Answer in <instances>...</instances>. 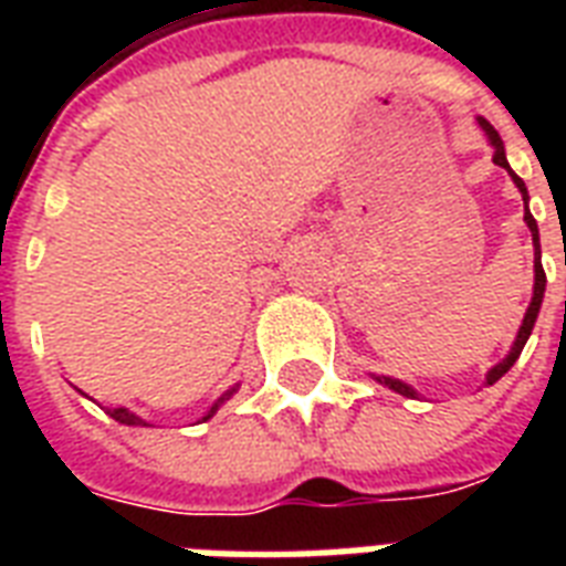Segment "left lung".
<instances>
[{
  "mask_svg": "<svg viewBox=\"0 0 566 566\" xmlns=\"http://www.w3.org/2000/svg\"><path fill=\"white\" fill-rule=\"evenodd\" d=\"M475 123H479V128H482L484 137H488V144L493 146V164H496V167H502V170H509L511 181L517 185L520 196H523V202H526V213H523V220H526L528 231H532V247H535V287H532V302H528L526 317H523V326H520L517 337H514V346H511V353L505 355V358H502V361L496 364V367H491V370H488V376H484V385H496V381H500V378L505 376V373H509L511 367H514V361H517L520 353H523V346H526L528 335H532V328H535V319H537V314H541V305H544L546 273H544V264H541V234H537V222H535V217H532V211H528V190H526V185H523V179H520L517 172L511 170L509 158H505V144H502L500 132H496V128H493L491 123H488V119H484V117H475ZM373 378H376L378 385L390 387L394 394L408 396V399H417V396H420V394H417V390H413L411 385H405L402 378H390V376H373Z\"/></svg>",
  "mask_w": 566,
  "mask_h": 566,
  "instance_id": "8db88e82",
  "label": "left lung"
}]
</instances>
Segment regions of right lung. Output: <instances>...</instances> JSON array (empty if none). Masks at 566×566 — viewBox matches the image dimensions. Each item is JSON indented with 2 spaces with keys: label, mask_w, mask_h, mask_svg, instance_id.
<instances>
[{
  "label": "right lung",
  "mask_w": 566,
  "mask_h": 566,
  "mask_svg": "<svg viewBox=\"0 0 566 566\" xmlns=\"http://www.w3.org/2000/svg\"><path fill=\"white\" fill-rule=\"evenodd\" d=\"M238 387H240V385L229 387V390H226V394H222L220 399H217V402H213L211 408H208V411H205L202 422H205V420H211L213 413L220 411V405L226 402V399H231V396L238 394ZM108 413H111V417H114V420H117V422H123V426H149V422H146L144 417H137V413H135V411H128V408H108Z\"/></svg>",
  "instance_id": "add662e5"
}]
</instances>
